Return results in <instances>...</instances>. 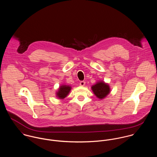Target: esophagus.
Wrapping results in <instances>:
<instances>
[{
	"instance_id": "34e87169",
	"label": "esophagus",
	"mask_w": 157,
	"mask_h": 157,
	"mask_svg": "<svg viewBox=\"0 0 157 157\" xmlns=\"http://www.w3.org/2000/svg\"><path fill=\"white\" fill-rule=\"evenodd\" d=\"M86 85V82L85 81H81L80 82V86L82 87H84Z\"/></svg>"
}]
</instances>
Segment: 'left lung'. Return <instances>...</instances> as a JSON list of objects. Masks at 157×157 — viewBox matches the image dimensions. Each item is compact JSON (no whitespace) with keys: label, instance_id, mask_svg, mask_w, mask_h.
Segmentation results:
<instances>
[{"label":"left lung","instance_id":"8db88e82","mask_svg":"<svg viewBox=\"0 0 157 157\" xmlns=\"http://www.w3.org/2000/svg\"><path fill=\"white\" fill-rule=\"evenodd\" d=\"M91 88L96 98L101 100L105 99L111 91L109 84L103 81H98L91 86Z\"/></svg>","mask_w":157,"mask_h":157}]
</instances>
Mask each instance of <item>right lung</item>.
<instances>
[{
	"mask_svg": "<svg viewBox=\"0 0 157 157\" xmlns=\"http://www.w3.org/2000/svg\"><path fill=\"white\" fill-rule=\"evenodd\" d=\"M71 89V87L69 85L63 84L60 86L58 89V91L56 92V98L60 99H64L69 94Z\"/></svg>",
	"mask_w": 157,
	"mask_h": 157,
	"instance_id": "obj_1",
	"label": "right lung"
}]
</instances>
